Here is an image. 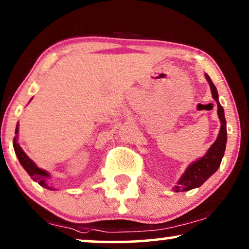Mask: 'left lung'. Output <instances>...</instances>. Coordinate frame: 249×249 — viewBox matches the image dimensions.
<instances>
[{
    "mask_svg": "<svg viewBox=\"0 0 249 249\" xmlns=\"http://www.w3.org/2000/svg\"><path fill=\"white\" fill-rule=\"evenodd\" d=\"M205 76L209 86H211L213 98L217 103V115L219 121H221V129H219V134L215 143L209 147L207 153L186 168L185 173L183 174L177 185L174 188V191L176 192L189 191V190L201 186L218 169L222 158L224 156L225 144H227V121H225L224 117V109L219 104L217 89H216L211 77L208 74H205Z\"/></svg>",
    "mask_w": 249,
    "mask_h": 249,
    "instance_id": "left-lung-1",
    "label": "left lung"
}]
</instances>
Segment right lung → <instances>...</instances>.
<instances>
[{
  "mask_svg": "<svg viewBox=\"0 0 249 249\" xmlns=\"http://www.w3.org/2000/svg\"><path fill=\"white\" fill-rule=\"evenodd\" d=\"M18 124L17 127H16V136L14 138V148H15V152H16V156H17L19 162L22 167H24V169L27 172L28 175H30L33 180L35 182H37L40 184L41 186H43V188L46 189H49V190H53V188H50V186L47 185L46 183V179L49 177V173H47L46 170L41 169V168H38L36 164H35L33 161H32L30 158L27 157V154H26L24 151H22V148L20 147V145L18 144L17 142V137H18Z\"/></svg>",
  "mask_w": 249,
  "mask_h": 249,
  "instance_id": "right-lung-1",
  "label": "right lung"
}]
</instances>
